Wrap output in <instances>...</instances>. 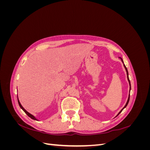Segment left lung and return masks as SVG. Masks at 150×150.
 Returning a JSON list of instances; mask_svg holds the SVG:
<instances>
[{
    "label": "left lung",
    "mask_w": 150,
    "mask_h": 150,
    "mask_svg": "<svg viewBox=\"0 0 150 150\" xmlns=\"http://www.w3.org/2000/svg\"><path fill=\"white\" fill-rule=\"evenodd\" d=\"M120 59H121V61H122V62L123 63V66H124V67H125V70H126V74H127V79H128V82H129V93H130V91H131V83H130V81H129V76H128V69H127V68L126 67V66H125V64H124V62H123V61H122V59L121 58V57H119ZM129 96H130V94H129V96H128V100H127V102H126V104H125V106L122 108V110L118 112V114L117 115V116H118L120 113L121 112V111L124 110V109L127 106V105H128V103H129Z\"/></svg>",
    "instance_id": "1"
}]
</instances>
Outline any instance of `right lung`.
Instances as JSON below:
<instances>
[{"label": "right lung", "instance_id": "1", "mask_svg": "<svg viewBox=\"0 0 150 150\" xmlns=\"http://www.w3.org/2000/svg\"><path fill=\"white\" fill-rule=\"evenodd\" d=\"M17 100H18V103H19V106L21 107V108L22 109V110H23L25 112V114L28 115L29 117H30L31 119H33V120H36V121H39V120L38 119H37L36 118V117L34 116V115H31L30 113H29V112H28L25 109L23 108V106H22V105H21V103H20V101H19V98H18V96H17Z\"/></svg>", "mask_w": 150, "mask_h": 150}]
</instances>
